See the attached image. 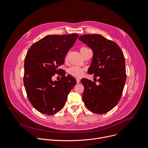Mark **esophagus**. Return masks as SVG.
<instances>
[{"mask_svg": "<svg viewBox=\"0 0 148 148\" xmlns=\"http://www.w3.org/2000/svg\"><path fill=\"white\" fill-rule=\"evenodd\" d=\"M76 80H77V83H79L80 82V78H77Z\"/></svg>", "mask_w": 148, "mask_h": 148, "instance_id": "34e87169", "label": "esophagus"}]
</instances>
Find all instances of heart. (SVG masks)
Segmentation results:
<instances>
[{"label": "heart", "mask_w": 148, "mask_h": 148, "mask_svg": "<svg viewBox=\"0 0 148 148\" xmlns=\"http://www.w3.org/2000/svg\"><path fill=\"white\" fill-rule=\"evenodd\" d=\"M87 49V48H86V47H82L81 49H80V52L81 53H82L84 50ZM67 58V57H66V58ZM83 72H84V69H81L80 67H75V66H73V67H70L69 69V73L74 75V76H76V77H80L83 74Z\"/></svg>", "instance_id": "obj_1"}]
</instances>
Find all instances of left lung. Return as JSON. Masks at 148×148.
Here are the masks:
<instances>
[{
	"label": "left lung",
	"instance_id": "1",
	"mask_svg": "<svg viewBox=\"0 0 148 148\" xmlns=\"http://www.w3.org/2000/svg\"><path fill=\"white\" fill-rule=\"evenodd\" d=\"M79 40L92 49L93 57L88 73L98 77L99 85L82 78V101L91 112L102 114L115 107L122 96L126 81L125 61L115 42L101 34H84Z\"/></svg>",
	"mask_w": 148,
	"mask_h": 148
}]
</instances>
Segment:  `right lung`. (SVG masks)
<instances>
[{"instance_id":"obj_1","label":"right lung","mask_w":148,"mask_h":148,"mask_svg":"<svg viewBox=\"0 0 148 148\" xmlns=\"http://www.w3.org/2000/svg\"><path fill=\"white\" fill-rule=\"evenodd\" d=\"M78 34L48 35L33 44L25 59L23 82L29 101L42 114L51 115L64 107L70 91L77 84L71 75L62 74L59 81L52 77L61 73L68 51Z\"/></svg>"}]
</instances>
